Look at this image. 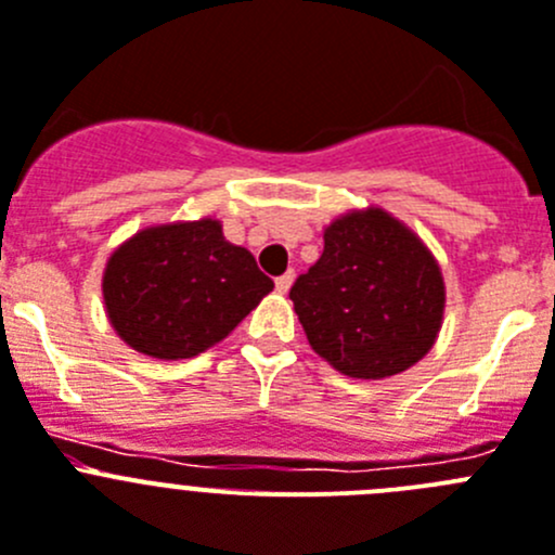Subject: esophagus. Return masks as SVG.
Segmentation results:
<instances>
[{
  "mask_svg": "<svg viewBox=\"0 0 555 555\" xmlns=\"http://www.w3.org/2000/svg\"><path fill=\"white\" fill-rule=\"evenodd\" d=\"M293 279H296V273H293V271L282 273V276L276 279V293H282V296H284V293H287V289L293 287Z\"/></svg>",
  "mask_w": 555,
  "mask_h": 555,
  "instance_id": "esophagus-1",
  "label": "esophagus"
}]
</instances>
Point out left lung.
<instances>
[{"mask_svg":"<svg viewBox=\"0 0 555 555\" xmlns=\"http://www.w3.org/2000/svg\"><path fill=\"white\" fill-rule=\"evenodd\" d=\"M293 309L309 346L351 378L409 371L437 343L446 279L426 243L382 207L323 229V254L296 279Z\"/></svg>","mask_w":555,"mask_h":555,"instance_id":"1","label":"left lung"}]
</instances>
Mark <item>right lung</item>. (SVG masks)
<instances>
[{
  "mask_svg": "<svg viewBox=\"0 0 555 555\" xmlns=\"http://www.w3.org/2000/svg\"><path fill=\"white\" fill-rule=\"evenodd\" d=\"M271 289L218 218L134 232L109 254L102 276L109 326L132 351L168 362L218 346Z\"/></svg>",
  "mask_w": 555,
  "mask_h": 555,
  "instance_id": "1",
  "label": "right lung"
}]
</instances>
